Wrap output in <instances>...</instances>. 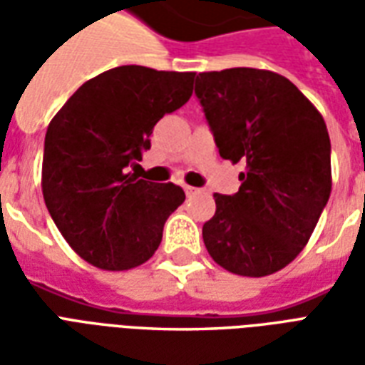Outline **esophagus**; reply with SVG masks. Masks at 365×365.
I'll return each instance as SVG.
<instances>
[{"label":"esophagus","instance_id":"34e87169","mask_svg":"<svg viewBox=\"0 0 365 365\" xmlns=\"http://www.w3.org/2000/svg\"><path fill=\"white\" fill-rule=\"evenodd\" d=\"M183 191H185V195H195V193H199L201 190H197V187H191V185H183Z\"/></svg>","mask_w":365,"mask_h":365}]
</instances>
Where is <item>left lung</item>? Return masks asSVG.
I'll return each mask as SVG.
<instances>
[{
	"label": "left lung",
	"instance_id": "8db88e82",
	"mask_svg": "<svg viewBox=\"0 0 365 365\" xmlns=\"http://www.w3.org/2000/svg\"><path fill=\"white\" fill-rule=\"evenodd\" d=\"M195 96L219 154L246 166L237 193H215L217 211L203 225L207 252L232 274H274L305 248L330 197L324 119L269 70L203 72Z\"/></svg>",
	"mask_w": 365,
	"mask_h": 365
}]
</instances>
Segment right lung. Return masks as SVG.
Wrapping results in <instances>:
<instances>
[{
	"label": "right lung",
	"mask_w": 365,
	"mask_h": 365,
	"mask_svg": "<svg viewBox=\"0 0 365 365\" xmlns=\"http://www.w3.org/2000/svg\"><path fill=\"white\" fill-rule=\"evenodd\" d=\"M195 72L119 66L78 88L44 136L43 195L52 221L83 260L130 269L152 258L185 193L136 180L154 125L187 103Z\"/></svg>",
	"instance_id": "obj_1"
}]
</instances>
